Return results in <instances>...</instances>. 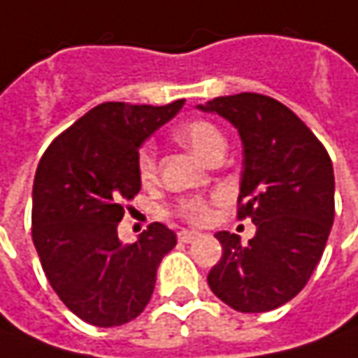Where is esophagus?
Masks as SVG:
<instances>
[{
    "label": "esophagus",
    "instance_id": "34e87169",
    "mask_svg": "<svg viewBox=\"0 0 358 358\" xmlns=\"http://www.w3.org/2000/svg\"><path fill=\"white\" fill-rule=\"evenodd\" d=\"M198 236H200L198 231H190V229H182V231H178V241H182V243H190V241L196 240Z\"/></svg>",
    "mask_w": 358,
    "mask_h": 358
}]
</instances>
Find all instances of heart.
<instances>
[{"instance_id": "b5f03b06", "label": "heart", "mask_w": 358, "mask_h": 358, "mask_svg": "<svg viewBox=\"0 0 358 358\" xmlns=\"http://www.w3.org/2000/svg\"><path fill=\"white\" fill-rule=\"evenodd\" d=\"M178 138L196 156L208 158L214 150L224 148V136L216 124L208 120H192L178 130ZM138 174L144 182H150L156 176V152L152 144H144L138 152ZM178 214L192 224H203L212 216L210 203L203 198H188L178 203Z\"/></svg>"}]
</instances>
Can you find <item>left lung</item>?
Wrapping results in <instances>:
<instances>
[{
    "label": "left lung",
    "instance_id": "left-lung-1",
    "mask_svg": "<svg viewBox=\"0 0 358 358\" xmlns=\"http://www.w3.org/2000/svg\"><path fill=\"white\" fill-rule=\"evenodd\" d=\"M217 113L243 144L238 217H252L255 236L217 231L222 259L208 285L241 313H264L291 301L319 264L335 217V176L325 146L293 110L257 93L217 96Z\"/></svg>",
    "mask_w": 358,
    "mask_h": 358
}]
</instances>
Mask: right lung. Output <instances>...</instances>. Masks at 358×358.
I'll return each mask as SVG.
<instances>
[{
  "mask_svg": "<svg viewBox=\"0 0 358 358\" xmlns=\"http://www.w3.org/2000/svg\"><path fill=\"white\" fill-rule=\"evenodd\" d=\"M170 105L103 103L49 144L33 180L31 236L59 299L94 327H118L148 305L156 269L176 234L155 222L118 240L127 202L141 190L138 148L178 113Z\"/></svg>",
  "mask_w": 358,
  "mask_h": 358,
  "instance_id": "obj_1",
  "label": "right lung"
}]
</instances>
